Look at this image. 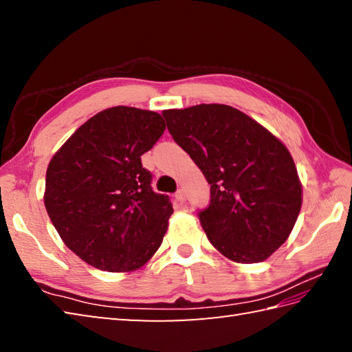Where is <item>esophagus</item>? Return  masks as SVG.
I'll list each match as a JSON object with an SVG mask.
<instances>
[{
	"label": "esophagus",
	"instance_id": "esophagus-1",
	"mask_svg": "<svg viewBox=\"0 0 352 352\" xmlns=\"http://www.w3.org/2000/svg\"><path fill=\"white\" fill-rule=\"evenodd\" d=\"M175 199H177L180 204L186 203V193H184L183 189H180V190H178V192L175 193Z\"/></svg>",
	"mask_w": 352,
	"mask_h": 352
}]
</instances>
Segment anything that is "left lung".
Returning <instances> with one entry per match:
<instances>
[{"mask_svg":"<svg viewBox=\"0 0 352 352\" xmlns=\"http://www.w3.org/2000/svg\"><path fill=\"white\" fill-rule=\"evenodd\" d=\"M168 130L210 184L198 213L208 241L237 263H258L287 241L302 204L289 149L226 104L163 110Z\"/></svg>","mask_w":352,"mask_h":352,"instance_id":"obj_1","label":"left lung"}]
</instances>
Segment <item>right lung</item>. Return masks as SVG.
Wrapping results in <instances>:
<instances>
[{
    "label": "right lung",
    "instance_id": "1",
    "mask_svg": "<svg viewBox=\"0 0 352 352\" xmlns=\"http://www.w3.org/2000/svg\"><path fill=\"white\" fill-rule=\"evenodd\" d=\"M164 131L151 110L118 106L86 121L52 157L45 207L68 248L107 272L144 266L162 245L172 214L151 188L140 155Z\"/></svg>",
    "mask_w": 352,
    "mask_h": 352
}]
</instances>
